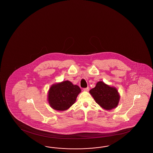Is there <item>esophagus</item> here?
<instances>
[{"mask_svg":"<svg viewBox=\"0 0 153 153\" xmlns=\"http://www.w3.org/2000/svg\"><path fill=\"white\" fill-rule=\"evenodd\" d=\"M83 91H89V88L88 87V88H83Z\"/></svg>","mask_w":153,"mask_h":153,"instance_id":"34e87169","label":"esophagus"}]
</instances>
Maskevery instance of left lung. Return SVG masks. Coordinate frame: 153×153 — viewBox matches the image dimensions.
Returning a JSON list of instances; mask_svg holds the SVG:
<instances>
[{"mask_svg":"<svg viewBox=\"0 0 153 153\" xmlns=\"http://www.w3.org/2000/svg\"><path fill=\"white\" fill-rule=\"evenodd\" d=\"M94 99L102 108L110 111L118 106L120 95L115 87L102 81L97 82L95 87L89 91Z\"/></svg>","mask_w":153,"mask_h":153,"instance_id":"8db88e82","label":"left lung"}]
</instances>
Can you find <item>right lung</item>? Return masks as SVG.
<instances>
[{
  "label": "right lung",
  "mask_w": 153,
  "mask_h": 153,
  "mask_svg": "<svg viewBox=\"0 0 153 153\" xmlns=\"http://www.w3.org/2000/svg\"><path fill=\"white\" fill-rule=\"evenodd\" d=\"M81 90L70 81L52 85L48 93V102L53 109L65 111L74 104Z\"/></svg>",
  "instance_id": "right-lung-1"
}]
</instances>
